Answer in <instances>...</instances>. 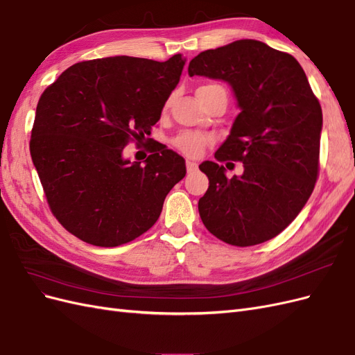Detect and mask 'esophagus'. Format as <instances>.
<instances>
[{
  "mask_svg": "<svg viewBox=\"0 0 355 355\" xmlns=\"http://www.w3.org/2000/svg\"><path fill=\"white\" fill-rule=\"evenodd\" d=\"M198 168V164L196 163V161H187V170H188V173H192V171H196Z\"/></svg>",
  "mask_w": 355,
  "mask_h": 355,
  "instance_id": "obj_1",
  "label": "esophagus"
}]
</instances>
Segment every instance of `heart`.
<instances>
[{
  "label": "heart",
  "mask_w": 355,
  "mask_h": 355,
  "mask_svg": "<svg viewBox=\"0 0 355 355\" xmlns=\"http://www.w3.org/2000/svg\"><path fill=\"white\" fill-rule=\"evenodd\" d=\"M209 87H216V85H202V87L198 89V92ZM210 142L211 141L209 136H204L198 132H191V130L182 132L173 139V145L178 151L191 158H198L204 153L206 146L210 145Z\"/></svg>",
  "instance_id": "1"
}]
</instances>
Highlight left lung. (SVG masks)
<instances>
[{"mask_svg":"<svg viewBox=\"0 0 355 355\" xmlns=\"http://www.w3.org/2000/svg\"><path fill=\"white\" fill-rule=\"evenodd\" d=\"M189 77L227 81L241 112L218 162L241 160V177L204 161L209 189L198 201L200 218L214 237L247 247L286 230L313 194L320 167L323 112L299 62L256 40L201 51L189 62Z\"/></svg>","mask_w":355,"mask_h":355,"instance_id":"obj_1","label":"left lung"}]
</instances>
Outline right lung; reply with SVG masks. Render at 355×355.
Returning a JSON list of instances; mask_svg holds the SVG:
<instances>
[{"mask_svg": "<svg viewBox=\"0 0 355 355\" xmlns=\"http://www.w3.org/2000/svg\"><path fill=\"white\" fill-rule=\"evenodd\" d=\"M185 60L80 62L41 94L29 151L51 213L77 239L99 247L137 239L185 178V159L163 144L149 146L145 164L123 158L128 142L151 135Z\"/></svg>", "mask_w": 355, "mask_h": 355, "instance_id": "1", "label": "right lung"}]
</instances>
